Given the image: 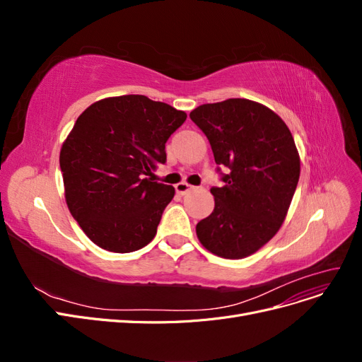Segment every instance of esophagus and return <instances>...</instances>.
I'll return each mask as SVG.
<instances>
[{
	"label": "esophagus",
	"instance_id": "1",
	"mask_svg": "<svg viewBox=\"0 0 362 362\" xmlns=\"http://www.w3.org/2000/svg\"><path fill=\"white\" fill-rule=\"evenodd\" d=\"M193 189H194L193 185H190V184H187V182H180V184L175 185V190H177V193L181 194V196L187 194V193H189L190 190H193Z\"/></svg>",
	"mask_w": 362,
	"mask_h": 362
}]
</instances>
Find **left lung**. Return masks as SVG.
I'll return each instance as SVG.
<instances>
[{"label": "left lung", "instance_id": "left-lung-1", "mask_svg": "<svg viewBox=\"0 0 362 362\" xmlns=\"http://www.w3.org/2000/svg\"><path fill=\"white\" fill-rule=\"evenodd\" d=\"M210 141L222 187L196 234L214 255H252L275 235L298 187L300 160L286 122L258 103L231 98L190 113ZM221 167L227 168L223 174Z\"/></svg>", "mask_w": 362, "mask_h": 362}]
</instances>
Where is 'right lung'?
Segmentation results:
<instances>
[{"label": "right lung", "instance_id": "right-lung-1", "mask_svg": "<svg viewBox=\"0 0 362 362\" xmlns=\"http://www.w3.org/2000/svg\"><path fill=\"white\" fill-rule=\"evenodd\" d=\"M187 115L144 95L105 98L76 119L60 151L64 196L84 234L127 254L157 234L172 185L148 178Z\"/></svg>", "mask_w": 362, "mask_h": 362}]
</instances>
